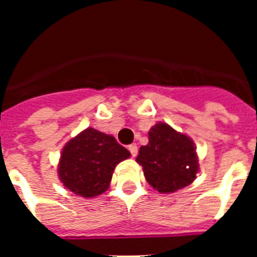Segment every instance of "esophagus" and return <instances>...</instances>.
<instances>
[{"instance_id": "esophagus-1", "label": "esophagus", "mask_w": 257, "mask_h": 257, "mask_svg": "<svg viewBox=\"0 0 257 257\" xmlns=\"http://www.w3.org/2000/svg\"><path fill=\"white\" fill-rule=\"evenodd\" d=\"M128 151H130L131 156L135 157L136 154H138V145H136V144H131V145H128Z\"/></svg>"}]
</instances>
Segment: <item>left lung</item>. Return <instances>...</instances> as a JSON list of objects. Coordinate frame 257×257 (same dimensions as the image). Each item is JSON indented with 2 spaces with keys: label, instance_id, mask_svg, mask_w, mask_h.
<instances>
[{
  "label": "left lung",
  "instance_id": "1",
  "mask_svg": "<svg viewBox=\"0 0 257 257\" xmlns=\"http://www.w3.org/2000/svg\"><path fill=\"white\" fill-rule=\"evenodd\" d=\"M148 135L149 143L140 148L136 162L152 187L172 193L193 183L199 165L192 140L163 122L154 124Z\"/></svg>",
  "mask_w": 257,
  "mask_h": 257
}]
</instances>
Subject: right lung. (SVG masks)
Listing matches in <instances>:
<instances>
[{
  "mask_svg": "<svg viewBox=\"0 0 257 257\" xmlns=\"http://www.w3.org/2000/svg\"><path fill=\"white\" fill-rule=\"evenodd\" d=\"M128 157L130 152L112 135L88 127L65 144L58 166L59 178L77 196H99L109 188L115 166Z\"/></svg>",
  "mask_w": 257,
  "mask_h": 257,
  "instance_id": "obj_1",
  "label": "right lung"
}]
</instances>
